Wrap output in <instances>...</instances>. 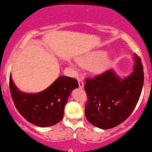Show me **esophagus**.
Instances as JSON below:
<instances>
[{
    "label": "esophagus",
    "mask_w": 152,
    "mask_h": 152,
    "mask_svg": "<svg viewBox=\"0 0 152 152\" xmlns=\"http://www.w3.org/2000/svg\"><path fill=\"white\" fill-rule=\"evenodd\" d=\"M78 84H79L80 88H83V87H84V83H83V79H81V78L78 79Z\"/></svg>",
    "instance_id": "esophagus-1"
}]
</instances>
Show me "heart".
<instances>
[{
  "label": "heart",
  "instance_id": "obj_1",
  "mask_svg": "<svg viewBox=\"0 0 152 152\" xmlns=\"http://www.w3.org/2000/svg\"><path fill=\"white\" fill-rule=\"evenodd\" d=\"M105 56V52L97 50L79 58L77 63L82 67L91 68L93 72L99 74L107 69L109 65V59Z\"/></svg>",
  "mask_w": 152,
  "mask_h": 152
}]
</instances>
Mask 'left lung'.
<instances>
[{"label":"left lung","mask_w":152,"mask_h":152,"mask_svg":"<svg viewBox=\"0 0 152 152\" xmlns=\"http://www.w3.org/2000/svg\"><path fill=\"white\" fill-rule=\"evenodd\" d=\"M132 74L121 80L109 69L94 78H86L88 101L85 114L88 121L101 129H111L131 115L139 100L144 73L141 59L135 55Z\"/></svg>","instance_id":"1"}]
</instances>
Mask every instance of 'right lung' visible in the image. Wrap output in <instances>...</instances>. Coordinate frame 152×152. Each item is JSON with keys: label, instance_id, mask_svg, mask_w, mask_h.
<instances>
[{"label": "right lung", "instance_id": "1", "mask_svg": "<svg viewBox=\"0 0 152 152\" xmlns=\"http://www.w3.org/2000/svg\"><path fill=\"white\" fill-rule=\"evenodd\" d=\"M9 88L13 102L24 118L37 126L49 127L62 120L68 97L78 83L73 77L61 76L45 91L28 94L17 88L10 75Z\"/></svg>", "mask_w": 152, "mask_h": 152}]
</instances>
